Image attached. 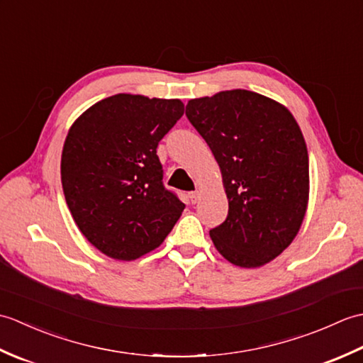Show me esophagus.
I'll list each match as a JSON object with an SVG mask.
<instances>
[{
	"instance_id": "esophagus-1",
	"label": "esophagus",
	"mask_w": 363,
	"mask_h": 363,
	"mask_svg": "<svg viewBox=\"0 0 363 363\" xmlns=\"http://www.w3.org/2000/svg\"><path fill=\"white\" fill-rule=\"evenodd\" d=\"M189 198H190V201L195 204V203L198 201V199H199V194H198V191H190V194H189Z\"/></svg>"
}]
</instances>
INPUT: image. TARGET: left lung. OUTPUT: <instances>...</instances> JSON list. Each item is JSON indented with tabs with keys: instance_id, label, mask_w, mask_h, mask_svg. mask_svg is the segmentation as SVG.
I'll return each mask as SVG.
<instances>
[{
	"instance_id": "obj_1",
	"label": "left lung",
	"mask_w": 363,
	"mask_h": 363,
	"mask_svg": "<svg viewBox=\"0 0 363 363\" xmlns=\"http://www.w3.org/2000/svg\"><path fill=\"white\" fill-rule=\"evenodd\" d=\"M186 115L217 159L229 211L211 238L243 268L276 259L296 237L309 201V154L287 107L250 90L190 99Z\"/></svg>"
}]
</instances>
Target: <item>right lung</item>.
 Here are the masks:
<instances>
[{"label": "right lung", "mask_w": 363, "mask_h": 363, "mask_svg": "<svg viewBox=\"0 0 363 363\" xmlns=\"http://www.w3.org/2000/svg\"><path fill=\"white\" fill-rule=\"evenodd\" d=\"M182 113L179 99L118 94L68 130L60 160L65 201L84 237L106 256L142 257L179 220L186 204L165 189L156 150Z\"/></svg>", "instance_id": "right-lung-1"}]
</instances>
